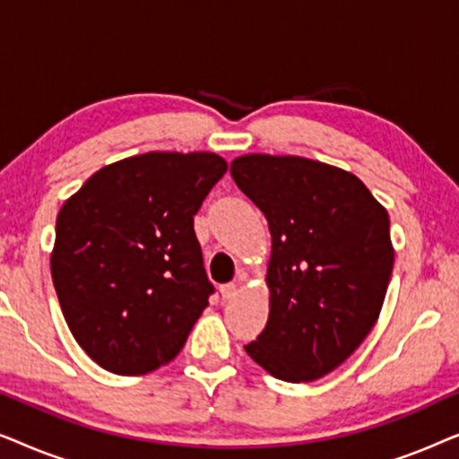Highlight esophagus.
Listing matches in <instances>:
<instances>
[{
	"label": "esophagus",
	"mask_w": 459,
	"mask_h": 459,
	"mask_svg": "<svg viewBox=\"0 0 459 459\" xmlns=\"http://www.w3.org/2000/svg\"><path fill=\"white\" fill-rule=\"evenodd\" d=\"M236 294H238V286H236V284H225V286H221V297H223V300L234 299Z\"/></svg>",
	"instance_id": "esophagus-1"
}]
</instances>
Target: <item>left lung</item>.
Returning a JSON list of instances; mask_svg holds the SVG:
<instances>
[{"instance_id": "1", "label": "left lung", "mask_w": 459, "mask_h": 459, "mask_svg": "<svg viewBox=\"0 0 459 459\" xmlns=\"http://www.w3.org/2000/svg\"><path fill=\"white\" fill-rule=\"evenodd\" d=\"M230 173L272 234L267 325L244 349L280 380L322 378L380 316L394 263L388 212L353 173L303 156L244 154Z\"/></svg>"}]
</instances>
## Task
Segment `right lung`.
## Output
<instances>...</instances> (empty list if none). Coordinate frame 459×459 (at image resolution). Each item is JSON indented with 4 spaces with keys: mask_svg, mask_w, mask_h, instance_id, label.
Here are the masks:
<instances>
[{
    "mask_svg": "<svg viewBox=\"0 0 459 459\" xmlns=\"http://www.w3.org/2000/svg\"><path fill=\"white\" fill-rule=\"evenodd\" d=\"M228 171L215 152H146L106 165L62 204L52 280L79 347L118 376L184 349L209 305L194 215Z\"/></svg>",
    "mask_w": 459,
    "mask_h": 459,
    "instance_id": "right-lung-1",
    "label": "right lung"
}]
</instances>
